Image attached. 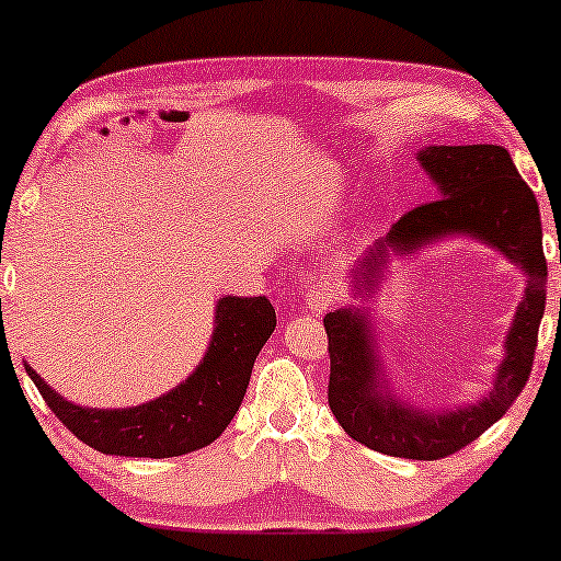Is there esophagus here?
Segmentation results:
<instances>
[{
	"instance_id": "34e87169",
	"label": "esophagus",
	"mask_w": 561,
	"mask_h": 561,
	"mask_svg": "<svg viewBox=\"0 0 561 561\" xmlns=\"http://www.w3.org/2000/svg\"><path fill=\"white\" fill-rule=\"evenodd\" d=\"M304 301L311 313H324L336 304V290L329 283H313L304 290Z\"/></svg>"
}]
</instances>
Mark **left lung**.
Returning a JSON list of instances; mask_svg holds the SVG:
<instances>
[{"label":"left lung","mask_w":561,"mask_h":561,"mask_svg":"<svg viewBox=\"0 0 561 561\" xmlns=\"http://www.w3.org/2000/svg\"><path fill=\"white\" fill-rule=\"evenodd\" d=\"M419 160L442 198L419 204L390 227L365 257V273L359 271L365 286H375V273L382 271L388 250L409 252L449 232H467L493 244L528 275L524 301L505 340V359L485 401L449 413H419L380 393L370 324L359 311L342 309L324 317L327 396L340 426L367 449L405 459H442L488 432L524 390L547 306V257L539 204L508 150L501 145H439L421 150Z\"/></svg>","instance_id":"obj_1"}]
</instances>
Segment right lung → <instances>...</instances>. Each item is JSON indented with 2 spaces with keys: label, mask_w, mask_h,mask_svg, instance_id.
Instances as JSON below:
<instances>
[{
  "label": "right lung",
  "mask_w": 561,
  "mask_h": 561,
  "mask_svg": "<svg viewBox=\"0 0 561 561\" xmlns=\"http://www.w3.org/2000/svg\"><path fill=\"white\" fill-rule=\"evenodd\" d=\"M214 336L204 363L171 393L135 409H87L60 398L35 370H25L48 409L91 449L117 457H179L211 444L240 409L252 365L275 329L265 296H227L217 304Z\"/></svg>",
  "instance_id": "obj_1"
}]
</instances>
